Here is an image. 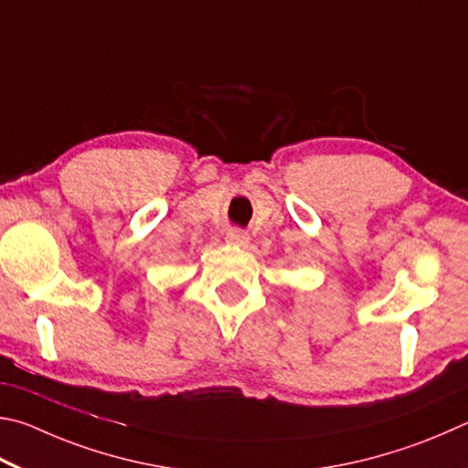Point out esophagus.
<instances>
[{
  "label": "esophagus",
  "mask_w": 468,
  "mask_h": 468,
  "mask_svg": "<svg viewBox=\"0 0 468 468\" xmlns=\"http://www.w3.org/2000/svg\"><path fill=\"white\" fill-rule=\"evenodd\" d=\"M226 240L229 244H236V247H247L249 244V234L240 228H229L226 232Z\"/></svg>",
  "instance_id": "obj_1"
}]
</instances>
